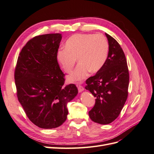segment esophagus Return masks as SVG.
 I'll list each match as a JSON object with an SVG mask.
<instances>
[{
    "instance_id": "esophagus-1",
    "label": "esophagus",
    "mask_w": 154,
    "mask_h": 154,
    "mask_svg": "<svg viewBox=\"0 0 154 154\" xmlns=\"http://www.w3.org/2000/svg\"><path fill=\"white\" fill-rule=\"evenodd\" d=\"M77 87H78V92H82V91H84V88H83V86L80 85H78Z\"/></svg>"
}]
</instances>
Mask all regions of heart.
I'll use <instances>...</instances> for the list:
<instances>
[{"mask_svg":"<svg viewBox=\"0 0 154 154\" xmlns=\"http://www.w3.org/2000/svg\"><path fill=\"white\" fill-rule=\"evenodd\" d=\"M109 45L102 35L76 34L66 41L65 49L58 51L57 60L64 71L69 73L79 63L75 70L67 76L69 83L81 82L89 71L98 72L104 66L108 58Z\"/></svg>","mask_w":154,"mask_h":154,"instance_id":"heart-1","label":"heart"}]
</instances>
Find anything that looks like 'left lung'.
Returning a JSON list of instances; mask_svg holds the SVG:
<instances>
[{"mask_svg":"<svg viewBox=\"0 0 154 154\" xmlns=\"http://www.w3.org/2000/svg\"><path fill=\"white\" fill-rule=\"evenodd\" d=\"M109 50L102 69L86 80L85 88L96 97L94 107L88 112L93 122L107 125L118 117L127 101L129 73L127 60L120 45L105 33Z\"/></svg>","mask_w":154,"mask_h":154,"instance_id":"8db88e82","label":"left lung"}]
</instances>
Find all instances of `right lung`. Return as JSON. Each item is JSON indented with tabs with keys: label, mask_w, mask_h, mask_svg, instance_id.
Returning <instances> with one entry per match:
<instances>
[{
	"label": "right lung",
	"mask_w": 154,
	"mask_h": 154,
	"mask_svg": "<svg viewBox=\"0 0 154 154\" xmlns=\"http://www.w3.org/2000/svg\"><path fill=\"white\" fill-rule=\"evenodd\" d=\"M60 33L34 37L22 48L15 71L17 97L31 122L54 128L67 119V103L78 94L74 84L63 86L65 74L57 61Z\"/></svg>",
	"instance_id": "1"
}]
</instances>
